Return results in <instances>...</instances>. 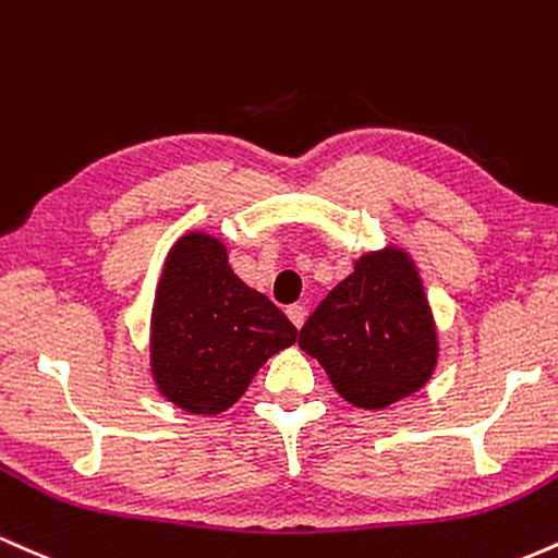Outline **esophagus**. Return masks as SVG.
<instances>
[{"label": "esophagus", "instance_id": "esophagus-1", "mask_svg": "<svg viewBox=\"0 0 558 558\" xmlns=\"http://www.w3.org/2000/svg\"><path fill=\"white\" fill-rule=\"evenodd\" d=\"M287 316H290V322L295 324V327L300 329V327H303L305 316H308V311H305V305L295 303V305H290V308H287Z\"/></svg>", "mask_w": 558, "mask_h": 558}]
</instances>
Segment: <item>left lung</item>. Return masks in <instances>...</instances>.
Masks as SVG:
<instances>
[{
  "instance_id": "1",
  "label": "left lung",
  "mask_w": 558,
  "mask_h": 558,
  "mask_svg": "<svg viewBox=\"0 0 558 558\" xmlns=\"http://www.w3.org/2000/svg\"><path fill=\"white\" fill-rule=\"evenodd\" d=\"M298 345L359 409L409 398L437 366V329L416 263L392 245L361 255L311 313Z\"/></svg>"
}]
</instances>
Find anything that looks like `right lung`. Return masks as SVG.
I'll return each instance as SVG.
<instances>
[{
  "label": "right lung",
  "mask_w": 558,
  "mask_h": 558,
  "mask_svg": "<svg viewBox=\"0 0 558 558\" xmlns=\"http://www.w3.org/2000/svg\"><path fill=\"white\" fill-rule=\"evenodd\" d=\"M295 340L290 318L231 271L221 240L190 231L171 247L149 324V366L162 398L190 414H221Z\"/></svg>",
  "instance_id": "add662e5"
}]
</instances>
